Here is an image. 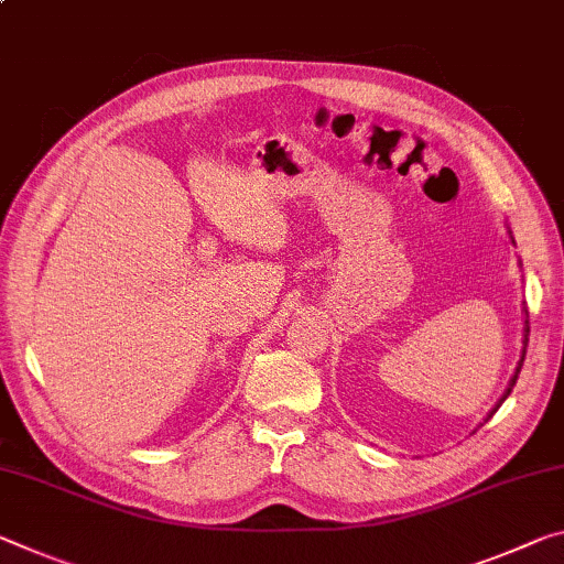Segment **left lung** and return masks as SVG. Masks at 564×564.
I'll return each instance as SVG.
<instances>
[{"instance_id": "1", "label": "left lung", "mask_w": 564, "mask_h": 564, "mask_svg": "<svg viewBox=\"0 0 564 564\" xmlns=\"http://www.w3.org/2000/svg\"><path fill=\"white\" fill-rule=\"evenodd\" d=\"M527 336H530V328H524V351H522V359H520V366H517V371H514V377H512V381H509V387H507V391H505V397H502V401L509 397V391H512V387L517 383V373H520V369H522V361H524V354H527ZM502 401H499V404H502ZM499 404L495 406V411L499 409ZM495 411H491V414H495ZM489 414V416H491Z\"/></svg>"}]
</instances>
